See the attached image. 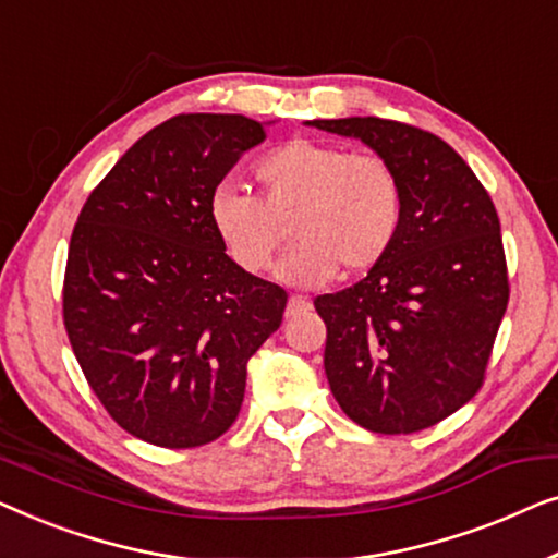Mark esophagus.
I'll return each instance as SVG.
<instances>
[{"label":"esophagus","mask_w":558,"mask_h":558,"mask_svg":"<svg viewBox=\"0 0 558 558\" xmlns=\"http://www.w3.org/2000/svg\"><path fill=\"white\" fill-rule=\"evenodd\" d=\"M313 308V303L308 301L305 295H290L288 298V308H286V316L293 318V316H301V313H308Z\"/></svg>","instance_id":"obj_1"}]
</instances>
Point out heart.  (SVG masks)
<instances>
[{
    "label": "heart",
    "instance_id": "obj_1",
    "mask_svg": "<svg viewBox=\"0 0 558 558\" xmlns=\"http://www.w3.org/2000/svg\"><path fill=\"white\" fill-rule=\"evenodd\" d=\"M260 197L222 184L209 197L211 230L245 272H265L286 240L298 242L280 263L290 286H320L379 265L397 245L407 194L399 171L379 154L316 138H293L255 167Z\"/></svg>",
    "mask_w": 558,
    "mask_h": 558
}]
</instances>
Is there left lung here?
I'll use <instances>...</instances> for the list:
<instances>
[{"mask_svg": "<svg viewBox=\"0 0 558 558\" xmlns=\"http://www.w3.org/2000/svg\"><path fill=\"white\" fill-rule=\"evenodd\" d=\"M361 138L404 182L391 253L356 286L318 295L324 366L349 420L412 435L477 395L508 295L500 219L462 156L435 133L389 119L311 121Z\"/></svg>", "mask_w": 558, "mask_h": 558, "instance_id": "obj_1", "label": "left lung"}]
</instances>
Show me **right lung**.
I'll use <instances>...</instances> for the list:
<instances>
[{
	"label": "right lung",
	"instance_id": "right-lung-1",
	"mask_svg": "<svg viewBox=\"0 0 558 558\" xmlns=\"http://www.w3.org/2000/svg\"><path fill=\"white\" fill-rule=\"evenodd\" d=\"M265 125L182 113L141 136L85 199L68 247L62 320L90 389L144 442L222 437L247 361L282 324L288 293L227 257L209 197Z\"/></svg>",
	"mask_w": 558,
	"mask_h": 558
}]
</instances>
